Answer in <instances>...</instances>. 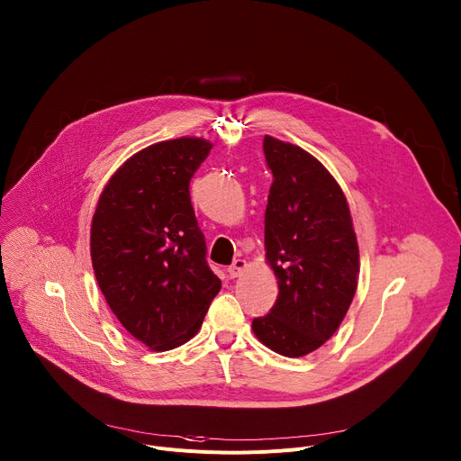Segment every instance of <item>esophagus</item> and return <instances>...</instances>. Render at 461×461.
<instances>
[{
	"instance_id": "34e87169",
	"label": "esophagus",
	"mask_w": 461,
	"mask_h": 461,
	"mask_svg": "<svg viewBox=\"0 0 461 461\" xmlns=\"http://www.w3.org/2000/svg\"><path fill=\"white\" fill-rule=\"evenodd\" d=\"M246 268V261L244 259H235L230 267H228V274L230 277H239Z\"/></svg>"
}]
</instances>
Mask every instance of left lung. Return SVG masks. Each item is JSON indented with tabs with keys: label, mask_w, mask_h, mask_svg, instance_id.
<instances>
[{
	"label": "left lung",
	"mask_w": 461,
	"mask_h": 461,
	"mask_svg": "<svg viewBox=\"0 0 461 461\" xmlns=\"http://www.w3.org/2000/svg\"><path fill=\"white\" fill-rule=\"evenodd\" d=\"M263 149L274 175L265 256L279 292L252 329L272 351L298 358L323 346L346 318L358 285V242L348 198L321 161L272 136Z\"/></svg>",
	"instance_id": "left-lung-1"
}]
</instances>
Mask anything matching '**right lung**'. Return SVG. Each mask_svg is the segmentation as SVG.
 Masks as SVG:
<instances>
[{
  "mask_svg": "<svg viewBox=\"0 0 461 461\" xmlns=\"http://www.w3.org/2000/svg\"><path fill=\"white\" fill-rule=\"evenodd\" d=\"M212 147L184 136L141 149L112 175L92 219L90 252L103 296L152 351L191 340L222 286L207 267L189 194Z\"/></svg>",
  "mask_w": 461,
  "mask_h": 461,
  "instance_id": "1",
  "label": "right lung"
}]
</instances>
